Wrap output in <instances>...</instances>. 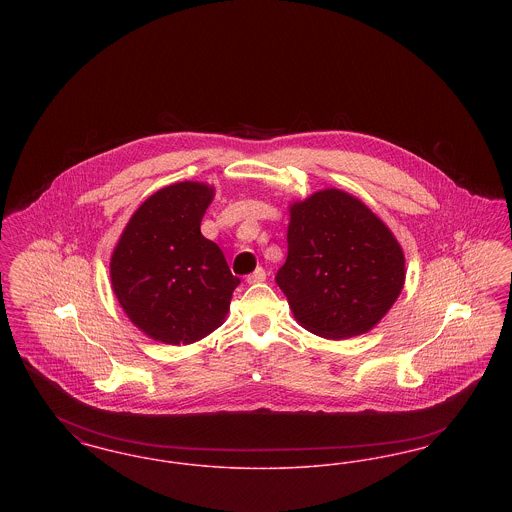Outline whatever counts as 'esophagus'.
<instances>
[{"label":"esophagus","mask_w":512,"mask_h":512,"mask_svg":"<svg viewBox=\"0 0 512 512\" xmlns=\"http://www.w3.org/2000/svg\"><path fill=\"white\" fill-rule=\"evenodd\" d=\"M265 280H267L265 268H257L255 272H251V274L247 276V282H249V284H259V282H265Z\"/></svg>","instance_id":"34e87169"}]
</instances>
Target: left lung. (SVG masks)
<instances>
[{"instance_id": "obj_1", "label": "left lung", "mask_w": 512, "mask_h": 512, "mask_svg": "<svg viewBox=\"0 0 512 512\" xmlns=\"http://www.w3.org/2000/svg\"><path fill=\"white\" fill-rule=\"evenodd\" d=\"M288 257L276 272L295 318L313 334L343 340L368 332L405 282V257L365 203L324 190L290 209Z\"/></svg>"}]
</instances>
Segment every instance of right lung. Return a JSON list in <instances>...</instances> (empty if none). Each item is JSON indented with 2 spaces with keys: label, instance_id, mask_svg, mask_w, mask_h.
Returning <instances> with one entry per match:
<instances>
[{
  "label": "right lung",
  "instance_id": "add662e5",
  "mask_svg": "<svg viewBox=\"0 0 512 512\" xmlns=\"http://www.w3.org/2000/svg\"><path fill=\"white\" fill-rule=\"evenodd\" d=\"M213 190L172 184L151 195L126 224L111 259V282L124 313L153 340L184 345L226 317L240 284L219 245L199 226Z\"/></svg>",
  "mask_w": 512,
  "mask_h": 512
}]
</instances>
